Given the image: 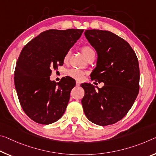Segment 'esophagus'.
Instances as JSON below:
<instances>
[{
	"instance_id": "obj_1",
	"label": "esophagus",
	"mask_w": 156,
	"mask_h": 156,
	"mask_svg": "<svg viewBox=\"0 0 156 156\" xmlns=\"http://www.w3.org/2000/svg\"><path fill=\"white\" fill-rule=\"evenodd\" d=\"M76 86H80L81 83L79 80H76Z\"/></svg>"
}]
</instances>
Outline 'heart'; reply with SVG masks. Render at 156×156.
<instances>
[{
	"label": "heart",
	"instance_id": "1",
	"mask_svg": "<svg viewBox=\"0 0 156 156\" xmlns=\"http://www.w3.org/2000/svg\"><path fill=\"white\" fill-rule=\"evenodd\" d=\"M81 51H82L83 55L87 58V59L89 58V56H90L91 55V54L94 53V51L92 48L87 45L82 46V48H81ZM70 55H71V51L69 50L66 51L65 55H64V58H63L64 62L65 63L67 62L69 60V58H70ZM67 74L71 78L78 79V80H81V79H83L84 78V76H85V72H84L83 71L78 70V69H71L68 71Z\"/></svg>",
	"mask_w": 156,
	"mask_h": 156
}]
</instances>
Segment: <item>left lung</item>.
I'll return each mask as SVG.
<instances>
[{"label": "left lung", "instance_id": "1", "mask_svg": "<svg viewBox=\"0 0 156 156\" xmlns=\"http://www.w3.org/2000/svg\"><path fill=\"white\" fill-rule=\"evenodd\" d=\"M85 35L98 55L91 79L104 85L96 91L90 83L81 85L84 112L95 124H114L126 115L139 92L137 58L126 41L110 31L87 30Z\"/></svg>", "mask_w": 156, "mask_h": 156}]
</instances>
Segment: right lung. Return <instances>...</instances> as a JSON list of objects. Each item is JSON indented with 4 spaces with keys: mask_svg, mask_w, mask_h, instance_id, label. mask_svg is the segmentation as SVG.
<instances>
[{
    "mask_svg": "<svg viewBox=\"0 0 156 156\" xmlns=\"http://www.w3.org/2000/svg\"><path fill=\"white\" fill-rule=\"evenodd\" d=\"M83 30H48L22 49L14 71V85L22 109L34 122L50 124L65 113L76 82L66 77L56 83L50 76L52 69L62 66L64 55Z\"/></svg>",
    "mask_w": 156,
    "mask_h": 156,
    "instance_id": "obj_1",
    "label": "right lung"
}]
</instances>
